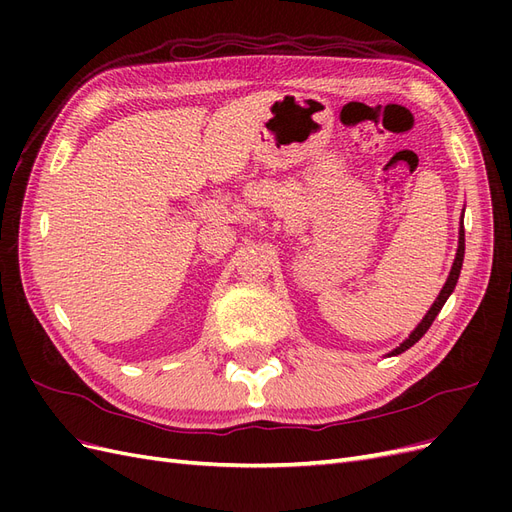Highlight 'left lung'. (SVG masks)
I'll list each match as a JSON object with an SVG mask.
<instances>
[{"mask_svg": "<svg viewBox=\"0 0 512 512\" xmlns=\"http://www.w3.org/2000/svg\"><path fill=\"white\" fill-rule=\"evenodd\" d=\"M463 254H466V230H463V211H461L459 245H457V254H455V260H453L451 273H448V277H446V284L442 286V290H440V294L436 297V301H433V305L429 307V312L425 314V318L416 324V329H414V331L404 339V342H401L395 350H391V352H389V356H397V354H401V352H406L408 348H412V346L418 342V339H421V337L427 333V329L431 327V322L436 320V316L440 314V309L444 307L446 299L451 297L453 290H455V286H457L459 273H461V267H463Z\"/></svg>", "mask_w": 512, "mask_h": 512, "instance_id": "8db88e82", "label": "left lung"}]
</instances>
